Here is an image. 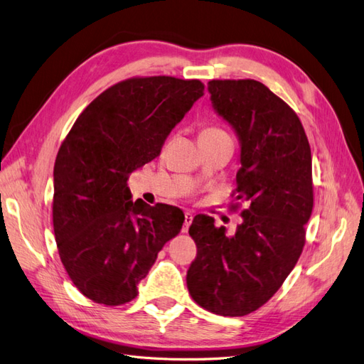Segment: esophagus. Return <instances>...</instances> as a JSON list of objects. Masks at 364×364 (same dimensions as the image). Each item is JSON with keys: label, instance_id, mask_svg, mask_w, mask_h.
<instances>
[{"label": "esophagus", "instance_id": "obj_1", "mask_svg": "<svg viewBox=\"0 0 364 364\" xmlns=\"http://www.w3.org/2000/svg\"><path fill=\"white\" fill-rule=\"evenodd\" d=\"M191 222H193V213L186 211V213H185V222H183V229H182V232H186V230H188V228H190Z\"/></svg>", "mask_w": 364, "mask_h": 364}]
</instances>
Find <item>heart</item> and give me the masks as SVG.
I'll return each instance as SVG.
<instances>
[{
  "label": "heart",
  "mask_w": 364,
  "mask_h": 364,
  "mask_svg": "<svg viewBox=\"0 0 364 364\" xmlns=\"http://www.w3.org/2000/svg\"><path fill=\"white\" fill-rule=\"evenodd\" d=\"M225 135V132L218 127H203L199 134V138H214V136H220Z\"/></svg>",
  "instance_id": "obj_1"
}]
</instances>
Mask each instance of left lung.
Listing matches in <instances>:
<instances>
[{"instance_id":"obj_1","label":"left lung","mask_w":364,"mask_h":364,"mask_svg":"<svg viewBox=\"0 0 364 364\" xmlns=\"http://www.w3.org/2000/svg\"><path fill=\"white\" fill-rule=\"evenodd\" d=\"M208 91L241 142L232 197L247 206L232 237L213 217H194L186 285L205 310L240 317L266 304L301 257L313 211L311 149L299 117L261 82L211 80Z\"/></svg>"}]
</instances>
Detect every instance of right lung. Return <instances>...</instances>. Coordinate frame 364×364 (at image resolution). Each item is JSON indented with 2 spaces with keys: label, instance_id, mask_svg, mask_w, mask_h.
Returning <instances> with one entry per match:
<instances>
[{
  "label": "right lung",
  "instance_id": "obj_1",
  "mask_svg": "<svg viewBox=\"0 0 364 364\" xmlns=\"http://www.w3.org/2000/svg\"><path fill=\"white\" fill-rule=\"evenodd\" d=\"M203 90L196 79L132 77L87 105L63 139L54 162V237L87 299L109 306L135 299L159 250L181 232L178 206L132 202L127 181L159 156Z\"/></svg>",
  "mask_w": 364,
  "mask_h": 364
}]
</instances>
